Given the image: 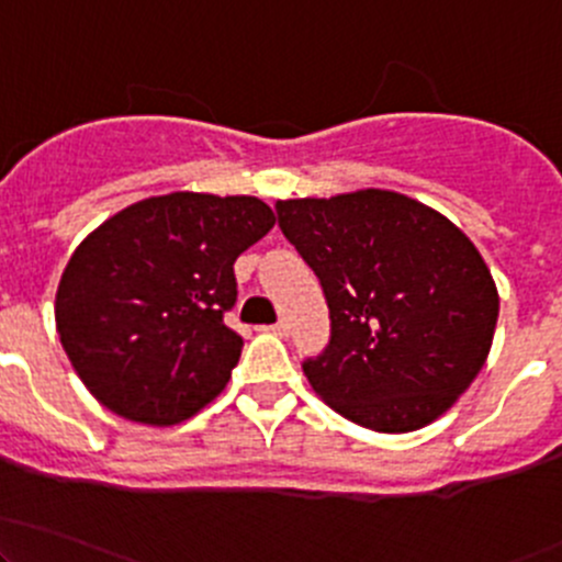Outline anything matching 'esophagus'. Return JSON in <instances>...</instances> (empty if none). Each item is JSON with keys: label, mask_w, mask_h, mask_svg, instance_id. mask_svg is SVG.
I'll use <instances>...</instances> for the list:
<instances>
[{"label": "esophagus", "mask_w": 562, "mask_h": 562, "mask_svg": "<svg viewBox=\"0 0 562 562\" xmlns=\"http://www.w3.org/2000/svg\"><path fill=\"white\" fill-rule=\"evenodd\" d=\"M263 331H271V334H280V337H285V334H288V323L285 321H277V323H271V326H263Z\"/></svg>", "instance_id": "34e87169"}]
</instances>
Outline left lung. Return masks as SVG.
<instances>
[{
    "instance_id": "1",
    "label": "left lung",
    "mask_w": 562,
    "mask_h": 562,
    "mask_svg": "<svg viewBox=\"0 0 562 562\" xmlns=\"http://www.w3.org/2000/svg\"><path fill=\"white\" fill-rule=\"evenodd\" d=\"M285 239L321 280L331 339L304 375L331 411L375 432L443 416L484 367L495 280L451 220L391 190L277 201Z\"/></svg>"
}]
</instances>
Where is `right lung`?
<instances>
[{
    "label": "right lung",
    "mask_w": 562,
    "mask_h": 562,
    "mask_svg": "<svg viewBox=\"0 0 562 562\" xmlns=\"http://www.w3.org/2000/svg\"><path fill=\"white\" fill-rule=\"evenodd\" d=\"M274 228L252 195L146 198L87 236L56 288V331L94 400L130 422L171 427L206 407L239 364L225 326L234 263Z\"/></svg>",
    "instance_id": "1"
}]
</instances>
